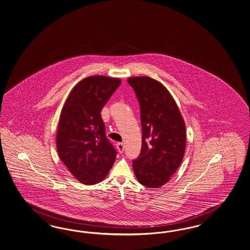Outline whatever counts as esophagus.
I'll return each mask as SVG.
<instances>
[{"label":"esophagus","instance_id":"obj_1","mask_svg":"<svg viewBox=\"0 0 250 250\" xmlns=\"http://www.w3.org/2000/svg\"><path fill=\"white\" fill-rule=\"evenodd\" d=\"M117 148H118V150H119L120 153H122L123 150H124V144L121 143V142L117 143Z\"/></svg>","mask_w":250,"mask_h":250}]
</instances>
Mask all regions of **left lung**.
<instances>
[{
	"mask_svg": "<svg viewBox=\"0 0 250 250\" xmlns=\"http://www.w3.org/2000/svg\"><path fill=\"white\" fill-rule=\"evenodd\" d=\"M141 107L142 144L133 160L135 176L141 185L160 188L180 166L186 147L185 122L169 91L160 82L128 78Z\"/></svg>",
	"mask_w": 250,
	"mask_h": 250,
	"instance_id": "left-lung-1",
	"label": "left lung"
}]
</instances>
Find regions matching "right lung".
I'll return each mask as SVG.
<instances>
[{"label": "right lung", "instance_id": "1", "mask_svg": "<svg viewBox=\"0 0 250 250\" xmlns=\"http://www.w3.org/2000/svg\"><path fill=\"white\" fill-rule=\"evenodd\" d=\"M122 81L90 76L71 90L62 109L56 147L61 160L83 184L101 182L116 160V149L106 137L102 109Z\"/></svg>", "mask_w": 250, "mask_h": 250}]
</instances>
